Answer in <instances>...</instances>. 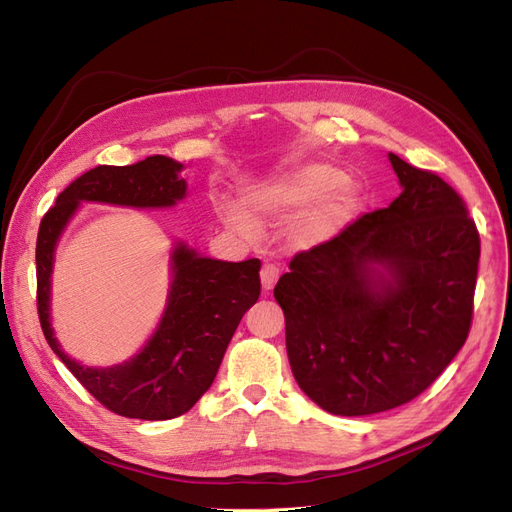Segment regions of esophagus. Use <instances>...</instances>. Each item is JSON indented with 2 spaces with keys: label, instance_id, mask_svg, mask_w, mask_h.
<instances>
[{
  "label": "esophagus",
  "instance_id": "1",
  "mask_svg": "<svg viewBox=\"0 0 512 512\" xmlns=\"http://www.w3.org/2000/svg\"><path fill=\"white\" fill-rule=\"evenodd\" d=\"M259 278H261L263 291H272L276 280H278V268H276V265H272V263H265L263 268H261V272H259Z\"/></svg>",
  "mask_w": 512,
  "mask_h": 512
}]
</instances>
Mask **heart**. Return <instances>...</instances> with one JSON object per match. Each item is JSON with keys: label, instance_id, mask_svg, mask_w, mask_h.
Returning <instances> with one entry per match:
<instances>
[{"label": "heart", "instance_id": "heart-1", "mask_svg": "<svg viewBox=\"0 0 512 512\" xmlns=\"http://www.w3.org/2000/svg\"><path fill=\"white\" fill-rule=\"evenodd\" d=\"M362 192L347 182V173L328 163H305L249 192L247 205L268 224L295 221L291 240L297 247H316L335 236L358 211ZM228 226L242 234L255 232V221L236 207H224Z\"/></svg>", "mask_w": 512, "mask_h": 512}]
</instances>
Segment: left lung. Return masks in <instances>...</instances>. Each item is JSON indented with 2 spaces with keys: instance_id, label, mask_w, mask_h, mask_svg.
I'll use <instances>...</instances> for the list:
<instances>
[{
  "instance_id": "left-lung-1",
  "label": "left lung",
  "mask_w": 512,
  "mask_h": 512,
  "mask_svg": "<svg viewBox=\"0 0 512 512\" xmlns=\"http://www.w3.org/2000/svg\"><path fill=\"white\" fill-rule=\"evenodd\" d=\"M389 161L402 194L295 255L274 288L295 381L339 416L412 402L473 324L481 240L469 209L437 173Z\"/></svg>"
}]
</instances>
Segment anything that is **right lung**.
I'll return each instance as SVG.
<instances>
[{"mask_svg": "<svg viewBox=\"0 0 512 512\" xmlns=\"http://www.w3.org/2000/svg\"><path fill=\"white\" fill-rule=\"evenodd\" d=\"M182 163L154 154L133 165H98L66 186L37 232V314L54 353L98 402L127 418L167 420L188 412L211 387L242 316L261 295V261L228 263L173 251V286L159 330L136 358L85 368L66 355L50 328V274L56 240L79 201L169 207L186 194Z\"/></svg>", "mask_w": 512, "mask_h": 512, "instance_id": "obj_1", "label": "right lung"}]
</instances>
